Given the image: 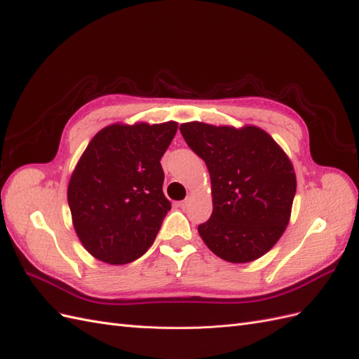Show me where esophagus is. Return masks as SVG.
I'll use <instances>...</instances> for the list:
<instances>
[{"instance_id":"esophagus-1","label":"esophagus","mask_w":359,"mask_h":359,"mask_svg":"<svg viewBox=\"0 0 359 359\" xmlns=\"http://www.w3.org/2000/svg\"><path fill=\"white\" fill-rule=\"evenodd\" d=\"M177 205L180 206V208H186V206L189 205V199H186V201H181V202H178Z\"/></svg>"}]
</instances>
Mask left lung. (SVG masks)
Returning <instances> with one entry per match:
<instances>
[{
    "mask_svg": "<svg viewBox=\"0 0 359 359\" xmlns=\"http://www.w3.org/2000/svg\"><path fill=\"white\" fill-rule=\"evenodd\" d=\"M180 130L210 172L212 214L198 227L206 247L232 264L268 253L286 229L297 191L285 151L256 126L193 121Z\"/></svg>",
    "mask_w": 359,
    "mask_h": 359,
    "instance_id": "obj_1",
    "label": "left lung"
}]
</instances>
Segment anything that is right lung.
<instances>
[{
    "mask_svg": "<svg viewBox=\"0 0 359 359\" xmlns=\"http://www.w3.org/2000/svg\"><path fill=\"white\" fill-rule=\"evenodd\" d=\"M178 123L111 124L83 151L67 187L76 235L111 265L133 262L153 245L170 202L160 158Z\"/></svg>",
    "mask_w": 359,
    "mask_h": 359,
    "instance_id": "add662e5",
    "label": "right lung"
}]
</instances>
